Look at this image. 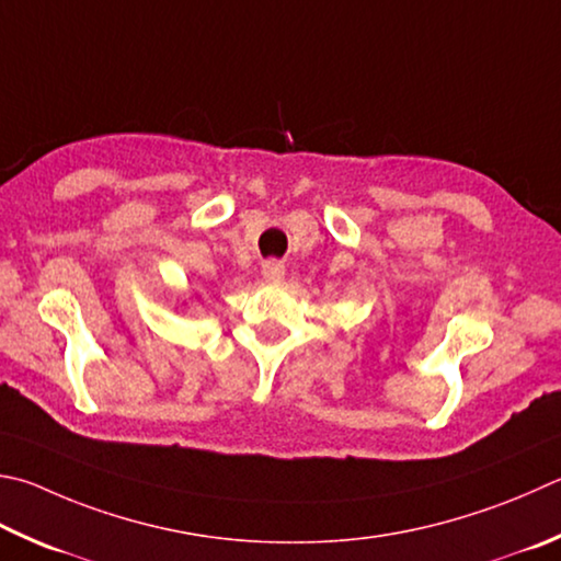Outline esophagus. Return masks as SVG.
<instances>
[{
  "instance_id": "esophagus-1",
  "label": "esophagus",
  "mask_w": 561,
  "mask_h": 561,
  "mask_svg": "<svg viewBox=\"0 0 561 561\" xmlns=\"http://www.w3.org/2000/svg\"><path fill=\"white\" fill-rule=\"evenodd\" d=\"M262 279L264 282H282L284 279V264L277 260H267L262 264Z\"/></svg>"
}]
</instances>
